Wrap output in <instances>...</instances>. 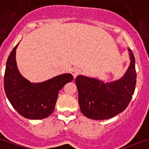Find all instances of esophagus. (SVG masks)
Listing matches in <instances>:
<instances>
[{"label": "esophagus", "mask_w": 149, "mask_h": 149, "mask_svg": "<svg viewBox=\"0 0 149 149\" xmlns=\"http://www.w3.org/2000/svg\"><path fill=\"white\" fill-rule=\"evenodd\" d=\"M81 72L80 69L77 67H74L72 69V74H73L74 77H76L77 75H79Z\"/></svg>", "instance_id": "obj_1"}]
</instances>
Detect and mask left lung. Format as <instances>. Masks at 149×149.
Listing matches in <instances>:
<instances>
[{"instance_id":"8db88e82","label":"left lung","mask_w":149,"mask_h":149,"mask_svg":"<svg viewBox=\"0 0 149 149\" xmlns=\"http://www.w3.org/2000/svg\"><path fill=\"white\" fill-rule=\"evenodd\" d=\"M131 63L119 80L104 83L83 75L75 79L80 111L87 118L104 120L124 111L130 104L135 88V59L129 48Z\"/></svg>"}]
</instances>
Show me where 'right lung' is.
<instances>
[{
    "label": "right lung",
    "mask_w": 149,
    "mask_h": 149,
    "mask_svg": "<svg viewBox=\"0 0 149 149\" xmlns=\"http://www.w3.org/2000/svg\"><path fill=\"white\" fill-rule=\"evenodd\" d=\"M10 53L4 74V90L8 101L19 115L28 119H43L53 113L58 92L74 79L63 74L40 83H31L17 69L16 49Z\"/></svg>",
    "instance_id": "right-lung-1"
}]
</instances>
